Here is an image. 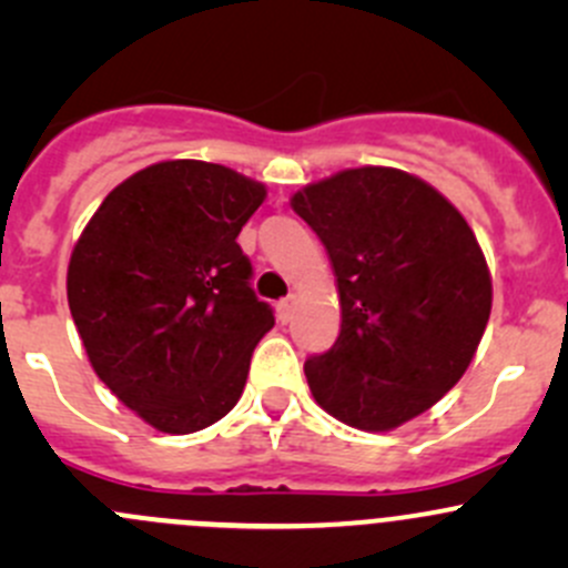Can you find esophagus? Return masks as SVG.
<instances>
[{
  "instance_id": "esophagus-1",
  "label": "esophagus",
  "mask_w": 568,
  "mask_h": 568,
  "mask_svg": "<svg viewBox=\"0 0 568 568\" xmlns=\"http://www.w3.org/2000/svg\"><path fill=\"white\" fill-rule=\"evenodd\" d=\"M294 307H296V296H288L277 305V321L280 324H288L291 316H294Z\"/></svg>"
}]
</instances>
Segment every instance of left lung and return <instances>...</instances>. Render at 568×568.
I'll list each match as a JSON object with an SVG mask.
<instances>
[{
    "instance_id": "1",
    "label": "left lung",
    "mask_w": 568,
    "mask_h": 568,
    "mask_svg": "<svg viewBox=\"0 0 568 568\" xmlns=\"http://www.w3.org/2000/svg\"><path fill=\"white\" fill-rule=\"evenodd\" d=\"M291 209L316 231L341 296V332L305 363L324 412L393 432L432 409L473 363L491 313V274L445 194L395 168L307 183Z\"/></svg>"
}]
</instances>
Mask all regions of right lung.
<instances>
[{
  "mask_svg": "<svg viewBox=\"0 0 568 568\" xmlns=\"http://www.w3.org/2000/svg\"><path fill=\"white\" fill-rule=\"evenodd\" d=\"M266 186L170 159L106 194L68 263V307L99 379L162 434L222 420L274 326L236 244Z\"/></svg>",
  "mask_w": 568,
  "mask_h": 568,
  "instance_id": "1",
  "label": "right lung"
}]
</instances>
